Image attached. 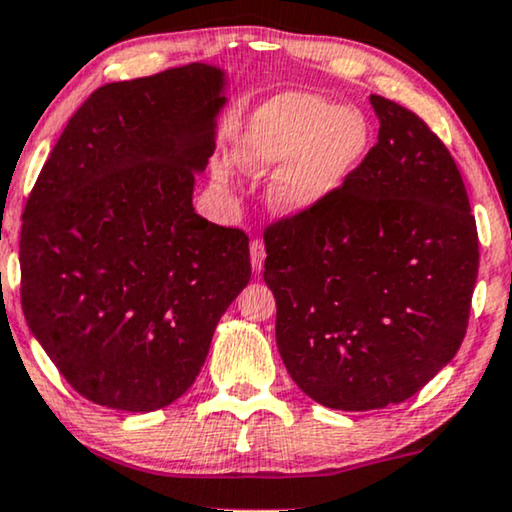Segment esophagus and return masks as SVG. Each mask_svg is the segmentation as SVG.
<instances>
[{"label":"esophagus","instance_id":"1","mask_svg":"<svg viewBox=\"0 0 512 512\" xmlns=\"http://www.w3.org/2000/svg\"><path fill=\"white\" fill-rule=\"evenodd\" d=\"M264 257H266V250H264V243L255 239L250 243V262H253V271L255 273H262L264 269Z\"/></svg>","mask_w":512,"mask_h":512}]
</instances>
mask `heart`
Here are the masks:
<instances>
[{"label":"heart","mask_w":512,"mask_h":512,"mask_svg":"<svg viewBox=\"0 0 512 512\" xmlns=\"http://www.w3.org/2000/svg\"><path fill=\"white\" fill-rule=\"evenodd\" d=\"M369 146L371 127L362 113L306 92H285L255 113L239 160L255 174L280 167L271 204L285 215H301L348 183ZM220 178H227L225 171Z\"/></svg>","instance_id":"heart-1"}]
</instances>
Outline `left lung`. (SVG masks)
Returning <instances> with one entry per match:
<instances>
[{"mask_svg":"<svg viewBox=\"0 0 512 512\" xmlns=\"http://www.w3.org/2000/svg\"><path fill=\"white\" fill-rule=\"evenodd\" d=\"M378 143L334 197L264 229L276 343L294 383L336 410L413 397L457 355L478 229L445 143L371 95Z\"/></svg>","mask_w":512,"mask_h":512,"instance_id":"1","label":"left lung"}]
</instances>
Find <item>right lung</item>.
I'll return each instance as SVG.
<instances>
[{"instance_id": "add662e5", "label": "right lung", "mask_w": 512, "mask_h": 512, "mask_svg": "<svg viewBox=\"0 0 512 512\" xmlns=\"http://www.w3.org/2000/svg\"><path fill=\"white\" fill-rule=\"evenodd\" d=\"M222 71L194 62L109 83L71 115L25 204L20 301L81 397L148 413L199 376L250 280L246 232L194 213Z\"/></svg>"}]
</instances>
